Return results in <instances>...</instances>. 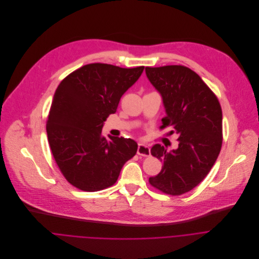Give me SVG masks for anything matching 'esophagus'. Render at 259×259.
I'll return each instance as SVG.
<instances>
[{
  "instance_id": "34e87169",
  "label": "esophagus",
  "mask_w": 259,
  "mask_h": 259,
  "mask_svg": "<svg viewBox=\"0 0 259 259\" xmlns=\"http://www.w3.org/2000/svg\"><path fill=\"white\" fill-rule=\"evenodd\" d=\"M138 154L141 155V156H150L151 151L149 146L144 145V144H139L138 145Z\"/></svg>"
}]
</instances>
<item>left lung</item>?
Returning a JSON list of instances; mask_svg holds the SVG:
<instances>
[{
    "instance_id": "left-lung-1",
    "label": "left lung",
    "mask_w": 259,
    "mask_h": 259,
    "mask_svg": "<svg viewBox=\"0 0 259 259\" xmlns=\"http://www.w3.org/2000/svg\"><path fill=\"white\" fill-rule=\"evenodd\" d=\"M146 75L161 95L165 117L178 135L179 147L167 151L155 144L151 154L163 162L161 171L149 178L150 184L169 195L194 189L208 175L223 144V112L217 96L201 77L182 65L146 67Z\"/></svg>"
}]
</instances>
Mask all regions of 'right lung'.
<instances>
[{
	"label": "right lung",
	"instance_id": "obj_1",
	"mask_svg": "<svg viewBox=\"0 0 259 259\" xmlns=\"http://www.w3.org/2000/svg\"><path fill=\"white\" fill-rule=\"evenodd\" d=\"M144 68L92 63L58 85L47 121L48 141L62 175L75 188L96 192L112 186L136 155L134 140L111 136L107 140L101 133Z\"/></svg>",
	"mask_w": 259,
	"mask_h": 259
}]
</instances>
